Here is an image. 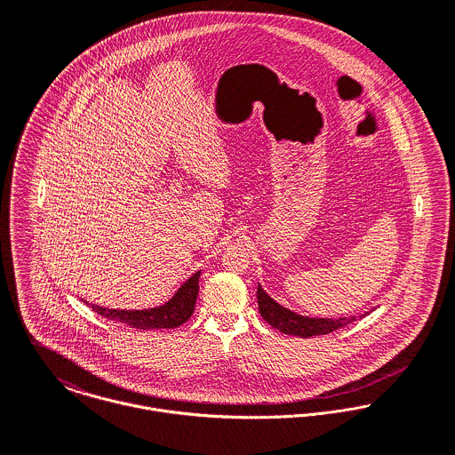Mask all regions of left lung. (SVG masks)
I'll return each mask as SVG.
<instances>
[{"label":"left lung","instance_id":"8db88e82","mask_svg":"<svg viewBox=\"0 0 455 455\" xmlns=\"http://www.w3.org/2000/svg\"><path fill=\"white\" fill-rule=\"evenodd\" d=\"M258 305H259L260 317L275 329H278L283 334H294V336H319V334H327L332 332L339 327H345L357 319H363L364 315L350 317V319H310V317H301L287 308L280 307L276 301H273L262 287L258 285Z\"/></svg>","mask_w":455,"mask_h":455}]
</instances>
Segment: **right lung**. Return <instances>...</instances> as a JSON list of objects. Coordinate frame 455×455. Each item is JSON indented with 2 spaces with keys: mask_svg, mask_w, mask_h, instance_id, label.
Here are the masks:
<instances>
[{
  "mask_svg": "<svg viewBox=\"0 0 455 455\" xmlns=\"http://www.w3.org/2000/svg\"><path fill=\"white\" fill-rule=\"evenodd\" d=\"M199 292V271L195 273L168 301L164 307L152 308V310H110L91 305V308L110 319L123 324H128L136 329H173L179 325L186 324L196 308V299Z\"/></svg>",
  "mask_w": 455,
  "mask_h": 455,
  "instance_id": "add662e5",
  "label": "right lung"
}]
</instances>
